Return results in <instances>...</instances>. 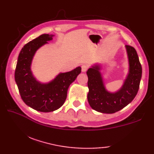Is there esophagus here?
<instances>
[{
    "label": "esophagus",
    "instance_id": "obj_1",
    "mask_svg": "<svg viewBox=\"0 0 154 154\" xmlns=\"http://www.w3.org/2000/svg\"><path fill=\"white\" fill-rule=\"evenodd\" d=\"M88 69V66L87 65H83L82 66H81V71L82 72H85Z\"/></svg>",
    "mask_w": 154,
    "mask_h": 154
}]
</instances>
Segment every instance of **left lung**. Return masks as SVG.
<instances>
[{
	"label": "left lung",
	"instance_id": "left-lung-1",
	"mask_svg": "<svg viewBox=\"0 0 154 154\" xmlns=\"http://www.w3.org/2000/svg\"><path fill=\"white\" fill-rule=\"evenodd\" d=\"M129 69L120 89L110 92L104 85L100 64L92 65L87 71L89 93L87 99L91 107L97 112L112 114L122 109L134 99L142 78V65L136 50L126 45Z\"/></svg>",
	"mask_w": 154,
	"mask_h": 154
}]
</instances>
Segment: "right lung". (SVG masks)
<instances>
[{
	"mask_svg": "<svg viewBox=\"0 0 154 154\" xmlns=\"http://www.w3.org/2000/svg\"><path fill=\"white\" fill-rule=\"evenodd\" d=\"M55 35L44 34L28 42L20 52L14 78L19 93L24 103L32 109L43 112L54 111L63 105L70 85L81 73V67L60 73L48 83L36 79L31 70L35 52L53 40Z\"/></svg>",
	"mask_w": 154,
	"mask_h": 154,
	"instance_id": "add662e5",
	"label": "right lung"
}]
</instances>
